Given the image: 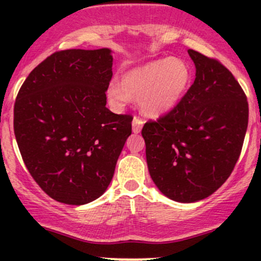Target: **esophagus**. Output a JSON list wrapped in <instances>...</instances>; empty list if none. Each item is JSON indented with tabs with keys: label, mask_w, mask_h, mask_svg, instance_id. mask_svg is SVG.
I'll list each match as a JSON object with an SVG mask.
<instances>
[{
	"label": "esophagus",
	"mask_w": 261,
	"mask_h": 261,
	"mask_svg": "<svg viewBox=\"0 0 261 261\" xmlns=\"http://www.w3.org/2000/svg\"><path fill=\"white\" fill-rule=\"evenodd\" d=\"M143 126V121L142 119L137 118V116H135L134 120H133V131L134 134H139L141 131V128Z\"/></svg>",
	"instance_id": "esophagus-1"
}]
</instances>
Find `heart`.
I'll return each mask as SVG.
<instances>
[{
    "label": "heart",
    "mask_w": 261,
    "mask_h": 261,
    "mask_svg": "<svg viewBox=\"0 0 261 261\" xmlns=\"http://www.w3.org/2000/svg\"><path fill=\"white\" fill-rule=\"evenodd\" d=\"M188 64L176 58H163L133 68L122 74L121 83L112 82L108 98L113 106L122 108L139 99L146 115L158 116L173 109L190 85Z\"/></svg>",
    "instance_id": "b5f03b06"
}]
</instances>
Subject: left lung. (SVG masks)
<instances>
[{
	"label": "left lung",
	"mask_w": 261,
	"mask_h": 261,
	"mask_svg": "<svg viewBox=\"0 0 261 261\" xmlns=\"http://www.w3.org/2000/svg\"><path fill=\"white\" fill-rule=\"evenodd\" d=\"M188 53L195 81L173 109L141 131L152 180L179 202L205 199L228 179L249 118L247 95L228 68L195 50Z\"/></svg>",
	"instance_id": "obj_1"
}]
</instances>
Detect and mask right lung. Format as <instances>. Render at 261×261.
<instances>
[{"instance_id": "add662e5", "label": "right lung", "mask_w": 261, "mask_h": 261, "mask_svg": "<svg viewBox=\"0 0 261 261\" xmlns=\"http://www.w3.org/2000/svg\"><path fill=\"white\" fill-rule=\"evenodd\" d=\"M112 67L109 49L61 50L40 62L18 92V148L35 182L56 201L85 205L112 181L134 119L106 107Z\"/></svg>"}]
</instances>
